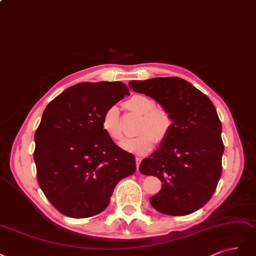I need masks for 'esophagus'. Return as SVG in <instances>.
I'll return each instance as SVG.
<instances>
[{
  "mask_svg": "<svg viewBox=\"0 0 256 256\" xmlns=\"http://www.w3.org/2000/svg\"><path fill=\"white\" fill-rule=\"evenodd\" d=\"M140 160H142V158H138V156H136V168H137V171H138V168H139V164H140Z\"/></svg>",
  "mask_w": 256,
  "mask_h": 256,
  "instance_id": "1",
  "label": "esophagus"
}]
</instances>
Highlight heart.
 <instances>
[{
	"label": "heart",
	"instance_id": "b5f03b06",
	"mask_svg": "<svg viewBox=\"0 0 256 256\" xmlns=\"http://www.w3.org/2000/svg\"><path fill=\"white\" fill-rule=\"evenodd\" d=\"M126 106L132 112L142 114V119L139 124V135L134 138H126L120 144L123 150L134 153H146L151 150L155 138L162 140L169 133L172 120L169 114L162 110H156L155 102L151 98L144 94H134L126 102ZM101 126L104 133L114 142H120L123 133L120 122L119 108L110 106L101 120Z\"/></svg>",
	"mask_w": 256,
	"mask_h": 256
}]
</instances>
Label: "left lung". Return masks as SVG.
Here are the masks:
<instances>
[{
  "label": "left lung",
  "mask_w": 256,
  "mask_h": 256,
  "mask_svg": "<svg viewBox=\"0 0 256 256\" xmlns=\"http://www.w3.org/2000/svg\"><path fill=\"white\" fill-rule=\"evenodd\" d=\"M135 92L150 96L169 114L172 126L139 171L158 178L160 190L150 198L166 215L185 216L208 203L221 176L222 126L208 96L180 78L130 80Z\"/></svg>",
  "instance_id": "1"
}]
</instances>
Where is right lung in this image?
I'll list each match as a JSON object with an SVG mask.
<instances>
[{"label":"right lung","mask_w":256,"mask_h":256,"mask_svg":"<svg viewBox=\"0 0 256 256\" xmlns=\"http://www.w3.org/2000/svg\"><path fill=\"white\" fill-rule=\"evenodd\" d=\"M128 94L121 82L80 83L44 110L35 133L37 180L64 216L100 214L118 182L135 172L134 155L119 148L101 126L104 112Z\"/></svg>","instance_id":"add662e5"}]
</instances>
